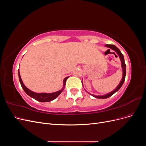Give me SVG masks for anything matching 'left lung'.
Instances as JSON below:
<instances>
[{
    "label": "left lung",
    "mask_w": 146,
    "mask_h": 146,
    "mask_svg": "<svg viewBox=\"0 0 146 146\" xmlns=\"http://www.w3.org/2000/svg\"><path fill=\"white\" fill-rule=\"evenodd\" d=\"M105 47H107L110 48V49L114 50L118 55L119 58H120L121 61V67L122 69V78L121 79L120 83H119V84L117 85V86L115 88V89H114L113 91L109 92V93H107V94H104L102 96H96L94 94H90L91 96L94 97V98H98V99H107L115 93V92H117L119 89H120L121 86H122L123 82H124V81H125V76H126V65L125 63L124 58H123V55L121 53V52L120 51V50H119L116 46H115L114 45H113V44H106ZM108 50H110V49H108ZM82 85H83V83H82Z\"/></svg>",
    "instance_id": "1"
}]
</instances>
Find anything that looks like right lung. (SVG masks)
I'll use <instances>...</instances> for the list:
<instances>
[{
  "instance_id": "add662e5",
  "label": "right lung",
  "mask_w": 146,
  "mask_h": 146,
  "mask_svg": "<svg viewBox=\"0 0 146 146\" xmlns=\"http://www.w3.org/2000/svg\"><path fill=\"white\" fill-rule=\"evenodd\" d=\"M18 76H19V82H20V83L21 85V86L23 88V90L25 91V93L27 95H29L30 97H31V98H33L34 99H35L37 101L41 102H50L53 100H54L55 99H56L57 97H58L64 90V88H65V85H66V80H67L69 77H67L64 79L63 86L60 90L54 92H52V93H45V92L38 93V92H35L32 91H31L29 89V88H27L24 85V84L23 83V80H22L21 76H20L19 69L18 70Z\"/></svg>"
}]
</instances>
